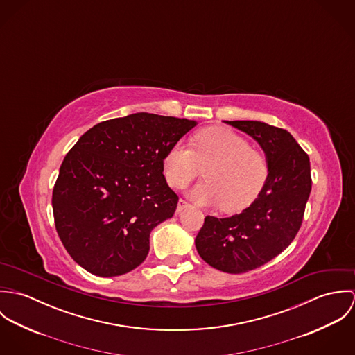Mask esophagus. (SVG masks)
<instances>
[{
	"label": "esophagus",
	"instance_id": "obj_1",
	"mask_svg": "<svg viewBox=\"0 0 355 355\" xmlns=\"http://www.w3.org/2000/svg\"><path fill=\"white\" fill-rule=\"evenodd\" d=\"M190 205L186 202L184 200H179V202H178V207H176V213H180V211H183L186 207H189Z\"/></svg>",
	"mask_w": 355,
	"mask_h": 355
}]
</instances>
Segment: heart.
Wrapping results in <instances>:
<instances>
[{
    "instance_id": "b5f03b06",
    "label": "heart",
    "mask_w": 355,
    "mask_h": 355,
    "mask_svg": "<svg viewBox=\"0 0 355 355\" xmlns=\"http://www.w3.org/2000/svg\"><path fill=\"white\" fill-rule=\"evenodd\" d=\"M193 149L173 145L164 157V175L172 187L183 189L203 169L205 179L189 191L200 205H220L225 211L250 206L261 193L268 164L261 153L236 132L214 127L196 134Z\"/></svg>"
}]
</instances>
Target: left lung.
I'll return each mask as SVG.
<instances>
[{"instance_id": "8db88e82", "label": "left lung", "mask_w": 355, "mask_h": 355, "mask_svg": "<svg viewBox=\"0 0 355 355\" xmlns=\"http://www.w3.org/2000/svg\"><path fill=\"white\" fill-rule=\"evenodd\" d=\"M224 123L250 135L268 164V178L255 201L231 217L206 216L196 238L205 262L236 275L266 263L294 241L302 224L311 176L309 155L288 131L253 120Z\"/></svg>"}]
</instances>
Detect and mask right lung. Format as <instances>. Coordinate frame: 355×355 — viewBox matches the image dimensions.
I'll return each mask as SVG.
<instances>
[{
  "label": "right lung",
  "instance_id": "obj_1",
  "mask_svg": "<svg viewBox=\"0 0 355 355\" xmlns=\"http://www.w3.org/2000/svg\"><path fill=\"white\" fill-rule=\"evenodd\" d=\"M196 125L141 112L102 121L79 138L51 197L57 234L76 263L112 277L145 261L153 228L179 201L162 173L164 157Z\"/></svg>",
  "mask_w": 355,
  "mask_h": 355
}]
</instances>
